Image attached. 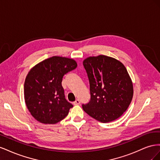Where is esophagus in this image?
Returning a JSON list of instances; mask_svg holds the SVG:
<instances>
[{
    "label": "esophagus",
    "instance_id": "esophagus-1",
    "mask_svg": "<svg viewBox=\"0 0 160 160\" xmlns=\"http://www.w3.org/2000/svg\"><path fill=\"white\" fill-rule=\"evenodd\" d=\"M73 104L75 105H79V104H80V101H79V99H76L74 102H73Z\"/></svg>",
    "mask_w": 160,
    "mask_h": 160
}]
</instances>
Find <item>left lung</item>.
Masks as SVG:
<instances>
[{
    "mask_svg": "<svg viewBox=\"0 0 160 160\" xmlns=\"http://www.w3.org/2000/svg\"><path fill=\"white\" fill-rule=\"evenodd\" d=\"M89 78L91 99L82 108L102 123L117 119L133 98L132 79L122 62L105 55L89 57L83 62Z\"/></svg>",
    "mask_w": 160,
    "mask_h": 160,
    "instance_id": "8db88e82",
    "label": "left lung"
}]
</instances>
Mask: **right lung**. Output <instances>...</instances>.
<instances>
[{"label": "right lung", "mask_w": 160, "mask_h": 160, "mask_svg": "<svg viewBox=\"0 0 160 160\" xmlns=\"http://www.w3.org/2000/svg\"><path fill=\"white\" fill-rule=\"evenodd\" d=\"M76 61L54 56L37 64L28 72L24 85L27 107L32 117L45 124H55L68 115L72 105L65 99L62 80L75 69Z\"/></svg>", "instance_id": "1"}]
</instances>
